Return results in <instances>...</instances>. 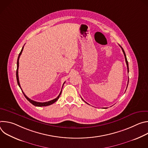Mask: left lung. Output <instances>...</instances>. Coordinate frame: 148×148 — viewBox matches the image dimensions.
<instances>
[{"instance_id":"1","label":"left lung","mask_w":148,"mask_h":148,"mask_svg":"<svg viewBox=\"0 0 148 148\" xmlns=\"http://www.w3.org/2000/svg\"><path fill=\"white\" fill-rule=\"evenodd\" d=\"M120 47H121V48L122 49V51H123V54H124V56H125V61H126V66H127V69H128V72L129 73V67H128V61H127V58H126V54H125V51H124V50H123V48L121 46H119ZM128 82H129V78H128ZM128 85H127V87H128Z\"/></svg>"}]
</instances>
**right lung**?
I'll use <instances>...</instances> for the list:
<instances>
[{
	"label": "right lung",
	"mask_w": 148,
	"mask_h": 148,
	"mask_svg": "<svg viewBox=\"0 0 148 148\" xmlns=\"http://www.w3.org/2000/svg\"><path fill=\"white\" fill-rule=\"evenodd\" d=\"M23 48H24V46L22 47V50H21V51H20V53H19V54H18V58H17V70H16V78H17V84H18V86H19V87L20 88V89L22 90V88H21V87H20V82H19V79H18V60H19V58H20V55L22 54V51H23ZM65 83V82H64V84ZM64 84H63V85H64ZM61 91H62V90H61V92H60V94L58 95V96L56 98H55V99H53V100H51V101H47V102H36V101H33V100H32V99H30L29 98H28L25 94V93L23 92V91H22V92L23 93V94H24V95H25V97H26V98L31 103H32L33 105H34V106H36V107H46V106H49V105H51V104H53V103H54L56 101H57V100H58V99L59 98V97H60V95H61Z\"/></svg>",
	"instance_id": "1"
}]
</instances>
